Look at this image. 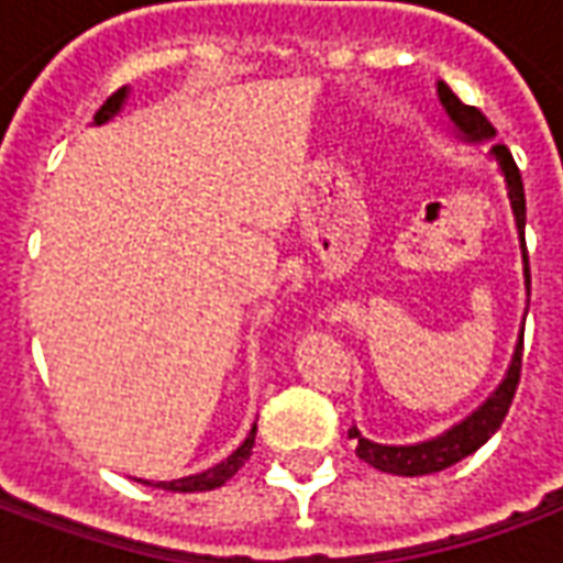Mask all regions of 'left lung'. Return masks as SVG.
I'll use <instances>...</instances> for the list:
<instances>
[{
    "label": "left lung",
    "instance_id": "left-lung-1",
    "mask_svg": "<svg viewBox=\"0 0 563 563\" xmlns=\"http://www.w3.org/2000/svg\"><path fill=\"white\" fill-rule=\"evenodd\" d=\"M437 92H440V102L446 108V114L452 117V123L464 132V139H495V126L485 120L483 111H476L473 104L461 102L459 96L449 90L446 84H437ZM492 156H495L497 165H500V172L507 177L509 205H512V213H516L521 256H525V280H528V295H531V265H528V244H525V184H521V172L519 165H516V159H512V153L507 150V144H492ZM521 350H525V329H521V341L519 346H516V355H512L507 379L497 386L495 395H492L476 413L467 416V419L461 424H455V428H449L443 437L424 440V443H416V446H383V443L365 440V437L358 434V428L353 424V428H350V437L355 440V455L362 461H367L371 467H377V471L383 473H395V476H424V473L446 471L455 461L473 455V452L483 446L485 440L500 428V422L507 419L509 404H512L516 389H519Z\"/></svg>",
    "mask_w": 563,
    "mask_h": 563
}]
</instances>
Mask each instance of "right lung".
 <instances>
[{
  "instance_id": "right-lung-1",
  "label": "right lung",
  "mask_w": 563,
  "mask_h": 563,
  "mask_svg": "<svg viewBox=\"0 0 563 563\" xmlns=\"http://www.w3.org/2000/svg\"><path fill=\"white\" fill-rule=\"evenodd\" d=\"M123 99H126V87H123V90L111 92V96L104 99L102 108L96 111V117H92V120H96V123L111 120V117L120 111ZM253 443H256V428H253L244 443L234 449L229 459L220 461L217 467H208V471L196 473V476H184V479H172V483H153V488H165V492H210V488H220V485L229 483L234 473L241 471L246 461H250V455H253Z\"/></svg>"
}]
</instances>
